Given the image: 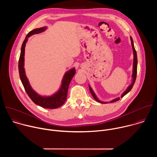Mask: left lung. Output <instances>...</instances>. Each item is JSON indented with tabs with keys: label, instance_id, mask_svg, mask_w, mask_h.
Instances as JSON below:
<instances>
[{
	"label": "left lung",
	"instance_id": "left-lung-1",
	"mask_svg": "<svg viewBox=\"0 0 157 157\" xmlns=\"http://www.w3.org/2000/svg\"><path fill=\"white\" fill-rule=\"evenodd\" d=\"M130 40H131V43H132V48H133V74H132V78H133V81H132V83L128 87V88L126 89V91L122 94V96L121 98H123L125 94H127L130 90L132 89L134 83H135L136 82V77H137V52H136V50L135 49V48H134V45H133V40H132V38L130 37ZM89 90H90V92L92 94V96H93V98H94V99L96 101H97L98 102H101V103H107V102H101L100 101L98 98L96 97V96L95 95L94 93L93 92V89L91 88L90 86H89ZM120 99V98H117L116 99H114L112 101H110V102H116V101H117Z\"/></svg>",
	"mask_w": 157,
	"mask_h": 157
}]
</instances>
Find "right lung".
Instances as JSON below:
<instances>
[{"instance_id": "add662e5", "label": "right lung", "mask_w": 157, "mask_h": 157, "mask_svg": "<svg viewBox=\"0 0 157 157\" xmlns=\"http://www.w3.org/2000/svg\"><path fill=\"white\" fill-rule=\"evenodd\" d=\"M45 30L46 27L36 29L30 31L27 35L25 39L24 40L23 43H22L21 48V52L18 60V72L21 81L25 88L26 93L35 104L44 108L56 109L62 105L66 100L70 83L76 73L75 69L73 68L65 73L62 81L61 87L56 93L50 97H42L36 94L31 87L29 80L25 75V70L24 68L25 47L28 40V37L32 35L41 33Z\"/></svg>"}]
</instances>
